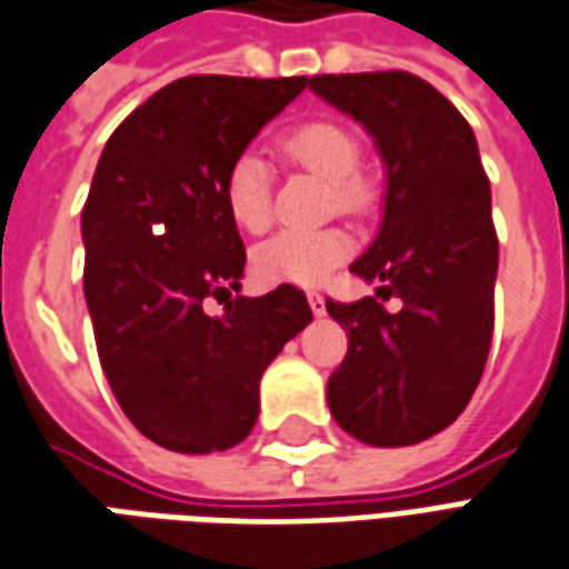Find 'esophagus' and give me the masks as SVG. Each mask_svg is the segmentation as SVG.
Instances as JSON below:
<instances>
[{
    "label": "esophagus",
    "mask_w": 569,
    "mask_h": 569,
    "mask_svg": "<svg viewBox=\"0 0 569 569\" xmlns=\"http://www.w3.org/2000/svg\"><path fill=\"white\" fill-rule=\"evenodd\" d=\"M306 300H309V306H312V312H316V316H325V293L309 291L306 293Z\"/></svg>",
    "instance_id": "esophagus-1"
}]
</instances>
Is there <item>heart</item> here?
Listing matches in <instances>:
<instances>
[{"label":"heart","instance_id":"1","mask_svg":"<svg viewBox=\"0 0 569 569\" xmlns=\"http://www.w3.org/2000/svg\"><path fill=\"white\" fill-rule=\"evenodd\" d=\"M278 149L288 162L330 183V201L340 213L361 217L373 204V192L358 177L361 143L346 124L333 119H312L281 134ZM223 201L236 227L244 232H266L272 223V180L263 156L244 149L227 168ZM352 253V239L337 227L328 229H284L266 239L253 251V269L272 284L316 288Z\"/></svg>","mask_w":569,"mask_h":569}]
</instances>
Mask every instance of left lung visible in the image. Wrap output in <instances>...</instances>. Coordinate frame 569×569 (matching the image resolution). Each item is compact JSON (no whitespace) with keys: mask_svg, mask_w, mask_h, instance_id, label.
Masks as SVG:
<instances>
[{"mask_svg":"<svg viewBox=\"0 0 569 569\" xmlns=\"http://www.w3.org/2000/svg\"><path fill=\"white\" fill-rule=\"evenodd\" d=\"M318 98L370 131L386 162L382 227L349 266L406 303L328 300L349 352L328 380L333 420L373 447L420 445L469 405L493 337L499 241L469 122L405 70L312 76Z\"/></svg>","mask_w":569,"mask_h":569,"instance_id":"1","label":"left lung"}]
</instances>
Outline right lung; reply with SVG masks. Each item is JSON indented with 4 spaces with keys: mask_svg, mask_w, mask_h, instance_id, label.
Wrapping results in <instances>:
<instances>
[{
    "mask_svg": "<svg viewBox=\"0 0 569 569\" xmlns=\"http://www.w3.org/2000/svg\"><path fill=\"white\" fill-rule=\"evenodd\" d=\"M309 79L187 76L124 119L82 208L84 300L100 368L137 432L177 453L227 450L260 413V377L312 321L306 293L241 288L229 162ZM208 296L230 303L203 312Z\"/></svg>",
    "mask_w": 569,
    "mask_h": 569,
    "instance_id": "1",
    "label": "right lung"
}]
</instances>
